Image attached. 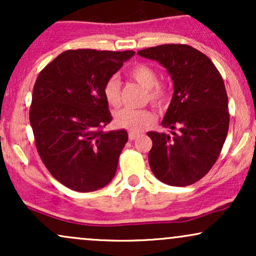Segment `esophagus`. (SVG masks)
Instances as JSON below:
<instances>
[{
	"label": "esophagus",
	"mask_w": 256,
	"mask_h": 256,
	"mask_svg": "<svg viewBox=\"0 0 256 256\" xmlns=\"http://www.w3.org/2000/svg\"><path fill=\"white\" fill-rule=\"evenodd\" d=\"M137 137H140V134H137V132H130V134H128V138H130V140H136Z\"/></svg>",
	"instance_id": "34e87169"
}]
</instances>
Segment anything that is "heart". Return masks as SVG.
<instances>
[{"instance_id": "b5f03b06", "label": "heart", "mask_w": 256, "mask_h": 256, "mask_svg": "<svg viewBox=\"0 0 256 256\" xmlns=\"http://www.w3.org/2000/svg\"><path fill=\"white\" fill-rule=\"evenodd\" d=\"M128 77L137 82L146 90V100L155 107H162L166 104L168 92L165 85L158 83V74L152 67L146 64L134 66L128 71ZM104 98L110 107H118L120 104V82L118 77L112 76L104 85ZM155 116L149 110L122 108L114 114V122L118 128L132 132H140L154 122Z\"/></svg>"}]
</instances>
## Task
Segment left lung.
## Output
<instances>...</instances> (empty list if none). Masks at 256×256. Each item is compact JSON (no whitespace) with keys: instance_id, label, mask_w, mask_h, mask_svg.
Segmentation results:
<instances>
[{"instance_id":"8db88e82","label":"left lung","mask_w":256,"mask_h":256,"mask_svg":"<svg viewBox=\"0 0 256 256\" xmlns=\"http://www.w3.org/2000/svg\"><path fill=\"white\" fill-rule=\"evenodd\" d=\"M137 54L158 61L173 82L171 104L161 122L171 134H146L152 140L149 166L162 183L192 185L212 168L228 136L224 80L210 58L186 44H162Z\"/></svg>"}]
</instances>
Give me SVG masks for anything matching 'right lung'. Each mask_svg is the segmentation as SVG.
<instances>
[{"instance_id":"obj_1","label":"right lung","mask_w":256,"mask_h":256,"mask_svg":"<svg viewBox=\"0 0 256 256\" xmlns=\"http://www.w3.org/2000/svg\"><path fill=\"white\" fill-rule=\"evenodd\" d=\"M134 55L66 50L38 74L30 108L37 152L52 177L71 190L95 192L116 176L128 136L124 128L101 130L112 120L102 90Z\"/></svg>"}]
</instances>
